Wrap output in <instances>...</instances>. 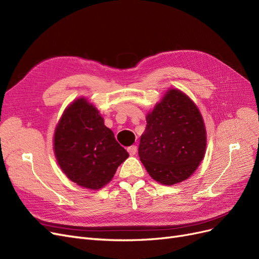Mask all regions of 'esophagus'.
I'll return each mask as SVG.
<instances>
[{
	"label": "esophagus",
	"instance_id": "obj_1",
	"mask_svg": "<svg viewBox=\"0 0 259 259\" xmlns=\"http://www.w3.org/2000/svg\"><path fill=\"white\" fill-rule=\"evenodd\" d=\"M127 151L131 155H135L137 152V147L136 146H131L127 148Z\"/></svg>",
	"mask_w": 259,
	"mask_h": 259
}]
</instances>
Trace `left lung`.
<instances>
[{"mask_svg": "<svg viewBox=\"0 0 259 259\" xmlns=\"http://www.w3.org/2000/svg\"><path fill=\"white\" fill-rule=\"evenodd\" d=\"M138 154L148 174L163 185L189 178L204 158L206 131L193 101L168 90L147 117Z\"/></svg>", "mask_w": 259, "mask_h": 259, "instance_id": "1", "label": "left lung"}]
</instances>
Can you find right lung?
Masks as SVG:
<instances>
[{"label":"right lung","instance_id":"add662e5","mask_svg":"<svg viewBox=\"0 0 259 259\" xmlns=\"http://www.w3.org/2000/svg\"><path fill=\"white\" fill-rule=\"evenodd\" d=\"M54 152L71 182L93 190L110 182L128 158L99 111L85 98L74 100L62 114L55 130Z\"/></svg>","mask_w":259,"mask_h":259}]
</instances>
